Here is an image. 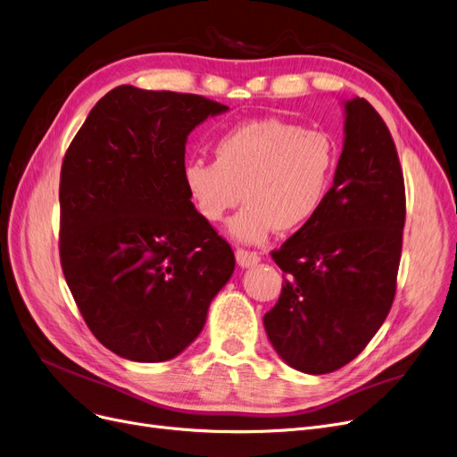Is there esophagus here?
I'll return each instance as SVG.
<instances>
[{
	"mask_svg": "<svg viewBox=\"0 0 457 457\" xmlns=\"http://www.w3.org/2000/svg\"><path fill=\"white\" fill-rule=\"evenodd\" d=\"M236 261H238V264L242 268H249L261 261V254L254 251H247V249H236Z\"/></svg>",
	"mask_w": 457,
	"mask_h": 457,
	"instance_id": "esophagus-1",
	"label": "esophagus"
}]
</instances>
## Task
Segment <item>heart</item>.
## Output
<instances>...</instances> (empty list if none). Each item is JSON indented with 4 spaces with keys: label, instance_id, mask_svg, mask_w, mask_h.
<instances>
[{
    "label": "heart",
    "instance_id": "1",
    "mask_svg": "<svg viewBox=\"0 0 457 457\" xmlns=\"http://www.w3.org/2000/svg\"><path fill=\"white\" fill-rule=\"evenodd\" d=\"M215 161L191 159L184 184L198 215L223 221L240 204L228 230L236 240L261 244L273 230L312 223L322 210L337 170L334 138L300 123L262 118L230 127L217 138Z\"/></svg>",
    "mask_w": 457,
    "mask_h": 457
}]
</instances>
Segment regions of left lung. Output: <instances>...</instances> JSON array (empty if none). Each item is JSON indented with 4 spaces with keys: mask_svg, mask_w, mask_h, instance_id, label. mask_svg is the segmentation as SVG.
I'll use <instances>...</instances> for the list:
<instances>
[{
    "mask_svg": "<svg viewBox=\"0 0 457 457\" xmlns=\"http://www.w3.org/2000/svg\"><path fill=\"white\" fill-rule=\"evenodd\" d=\"M345 111L322 210L271 251L285 276L266 334L290 368L312 375L337 371L373 339L395 298L403 247L405 181L390 129L366 99Z\"/></svg>",
    "mask_w": 457,
    "mask_h": 457,
    "instance_id": "left-lung-1",
    "label": "left lung"
}]
</instances>
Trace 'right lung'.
I'll list each match as a JSON object with an SVG mask.
<instances>
[{
    "label": "right lung",
    "mask_w": 457,
    "mask_h": 457,
    "mask_svg": "<svg viewBox=\"0 0 457 457\" xmlns=\"http://www.w3.org/2000/svg\"><path fill=\"white\" fill-rule=\"evenodd\" d=\"M228 106L118 86L91 108L60 174V262L101 345L165 361L204 328L234 251L184 184L187 135Z\"/></svg>",
    "instance_id": "add662e5"
}]
</instances>
